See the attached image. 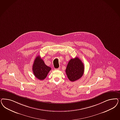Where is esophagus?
I'll return each instance as SVG.
<instances>
[{
	"label": "esophagus",
	"instance_id": "1",
	"mask_svg": "<svg viewBox=\"0 0 120 120\" xmlns=\"http://www.w3.org/2000/svg\"><path fill=\"white\" fill-rule=\"evenodd\" d=\"M60 69V68H55V70H59Z\"/></svg>",
	"mask_w": 120,
	"mask_h": 120
}]
</instances>
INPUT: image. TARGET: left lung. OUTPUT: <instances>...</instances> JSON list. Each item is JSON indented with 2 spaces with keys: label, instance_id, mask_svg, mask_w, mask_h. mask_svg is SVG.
<instances>
[{
  "label": "left lung",
  "instance_id": "obj_1",
  "mask_svg": "<svg viewBox=\"0 0 120 120\" xmlns=\"http://www.w3.org/2000/svg\"><path fill=\"white\" fill-rule=\"evenodd\" d=\"M84 71V64L78 57L70 60L65 70L68 78L71 82L79 79L83 75Z\"/></svg>",
  "mask_w": 120,
  "mask_h": 120
}]
</instances>
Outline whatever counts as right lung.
Masks as SVG:
<instances>
[{"mask_svg": "<svg viewBox=\"0 0 120 120\" xmlns=\"http://www.w3.org/2000/svg\"><path fill=\"white\" fill-rule=\"evenodd\" d=\"M51 69L50 67L47 66L39 56L35 58L32 70L34 75L37 79L41 80H44Z\"/></svg>", "mask_w": 120, "mask_h": 120, "instance_id": "add662e5", "label": "right lung"}]
</instances>
